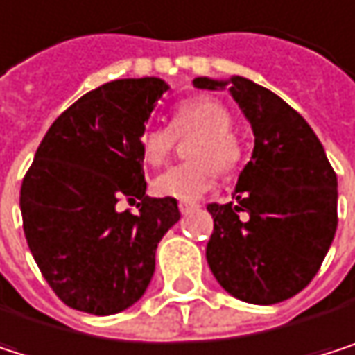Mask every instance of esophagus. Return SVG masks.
Returning a JSON list of instances; mask_svg holds the SVG:
<instances>
[{"instance_id":"esophagus-1","label":"esophagus","mask_w":355,"mask_h":355,"mask_svg":"<svg viewBox=\"0 0 355 355\" xmlns=\"http://www.w3.org/2000/svg\"><path fill=\"white\" fill-rule=\"evenodd\" d=\"M198 208H200V206H198V204H191V202H181V204H179V210H181V214H185V216L191 214V212H196Z\"/></svg>"}]
</instances>
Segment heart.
<instances>
[{"label":"heart","mask_w":355,"mask_h":355,"mask_svg":"<svg viewBox=\"0 0 355 355\" xmlns=\"http://www.w3.org/2000/svg\"><path fill=\"white\" fill-rule=\"evenodd\" d=\"M231 112L212 97H191L172 110L170 126L147 124L139 132V153L143 164L159 166L172 151L176 137L198 132L191 141L189 157L196 162L164 170L153 179V193L191 202L206 196L218 181L220 170H233L241 159V145L233 135Z\"/></svg>","instance_id":"obj_1"}]
</instances>
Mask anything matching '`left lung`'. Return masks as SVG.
<instances>
[{
	"label": "left lung",
	"mask_w": 355,
	"mask_h": 355,
	"mask_svg": "<svg viewBox=\"0 0 355 355\" xmlns=\"http://www.w3.org/2000/svg\"><path fill=\"white\" fill-rule=\"evenodd\" d=\"M193 85L229 87L256 137L235 202L208 206L214 218L206 248L210 270L241 302H285L314 279L333 243L337 174L310 124L277 93L243 76H198Z\"/></svg>",
	"instance_id": "1"
}]
</instances>
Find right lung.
Instances as JSON below:
<instances>
[{"instance_id":"right-lung-1","label":"right lung","mask_w":355,"mask_h":355,"mask_svg":"<svg viewBox=\"0 0 355 355\" xmlns=\"http://www.w3.org/2000/svg\"><path fill=\"white\" fill-rule=\"evenodd\" d=\"M168 85L155 76L105 83L49 126L22 181L28 250L70 308L107 316L145 293L155 250L181 212L172 198L145 196L139 132ZM120 201L139 212L120 213Z\"/></svg>"}]
</instances>
